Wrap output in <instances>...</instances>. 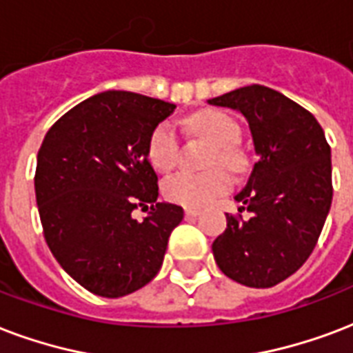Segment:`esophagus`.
<instances>
[{
	"label": "esophagus",
	"instance_id": "obj_1",
	"mask_svg": "<svg viewBox=\"0 0 353 353\" xmlns=\"http://www.w3.org/2000/svg\"><path fill=\"white\" fill-rule=\"evenodd\" d=\"M198 214H200V209H192V207L185 209V216H187V219H196Z\"/></svg>",
	"mask_w": 353,
	"mask_h": 353
}]
</instances>
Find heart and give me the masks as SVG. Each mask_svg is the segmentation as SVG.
<instances>
[{
	"instance_id": "b5f03b06",
	"label": "heart",
	"mask_w": 353,
	"mask_h": 353,
	"mask_svg": "<svg viewBox=\"0 0 353 353\" xmlns=\"http://www.w3.org/2000/svg\"><path fill=\"white\" fill-rule=\"evenodd\" d=\"M188 131L212 144L207 157V166L222 165L230 170H239L242 165L241 150L236 142L241 139V129L225 112L207 109L187 118ZM179 157V137L176 125L170 120L159 122L148 139V159L155 168L163 172L172 170ZM231 177L222 168L207 172H177L163 185L166 200L185 207H203L216 196L228 192Z\"/></svg>"
}]
</instances>
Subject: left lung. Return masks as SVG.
<instances>
[{
  "instance_id": "8db88e82",
  "label": "left lung",
  "mask_w": 353,
  "mask_h": 353,
  "mask_svg": "<svg viewBox=\"0 0 353 353\" xmlns=\"http://www.w3.org/2000/svg\"><path fill=\"white\" fill-rule=\"evenodd\" d=\"M209 103L246 117L259 155L235 196L250 216L225 214L212 255L233 281L268 289L292 276L319 242L333 198L332 150L316 118L278 90L250 85Z\"/></svg>"
}]
</instances>
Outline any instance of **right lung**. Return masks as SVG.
Wrapping results in <instances>:
<instances>
[{"label":"right lung","mask_w":353,"mask_h":353,"mask_svg":"<svg viewBox=\"0 0 353 353\" xmlns=\"http://www.w3.org/2000/svg\"><path fill=\"white\" fill-rule=\"evenodd\" d=\"M176 105L125 90L81 101L53 123L37 157L34 192L59 265L94 294L120 298L157 276L183 209L157 201L148 161L153 128ZM150 203V214L130 212Z\"/></svg>","instance_id":"obj_1"}]
</instances>
